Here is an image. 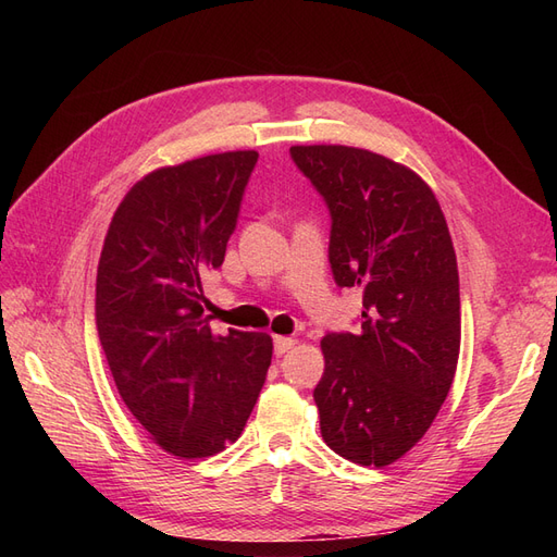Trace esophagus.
Here are the masks:
<instances>
[{"instance_id": "obj_1", "label": "esophagus", "mask_w": 557, "mask_h": 557, "mask_svg": "<svg viewBox=\"0 0 557 557\" xmlns=\"http://www.w3.org/2000/svg\"><path fill=\"white\" fill-rule=\"evenodd\" d=\"M295 339L293 336H274V352L276 356H285V352L295 348Z\"/></svg>"}]
</instances>
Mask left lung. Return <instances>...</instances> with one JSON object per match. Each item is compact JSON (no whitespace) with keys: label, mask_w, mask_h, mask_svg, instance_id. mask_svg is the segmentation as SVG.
I'll return each mask as SVG.
<instances>
[{"label":"left lung","mask_w":557,"mask_h":557,"mask_svg":"<svg viewBox=\"0 0 557 557\" xmlns=\"http://www.w3.org/2000/svg\"><path fill=\"white\" fill-rule=\"evenodd\" d=\"M330 211L339 288L362 290L360 330L323 336L313 399L342 458L385 467L428 432L460 356V278L446 218L428 183L348 146H293Z\"/></svg>","instance_id":"left-lung-1"}]
</instances>
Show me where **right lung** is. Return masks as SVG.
Instances as JSON below:
<instances>
[{"instance_id": "1", "label": "right lung", "mask_w": 557, "mask_h": 557, "mask_svg": "<svg viewBox=\"0 0 557 557\" xmlns=\"http://www.w3.org/2000/svg\"><path fill=\"white\" fill-rule=\"evenodd\" d=\"M256 150L164 166L117 207L97 267L95 323L117 393L156 444L207 458L239 440L272 336H213L201 274L225 260Z\"/></svg>"}]
</instances>
